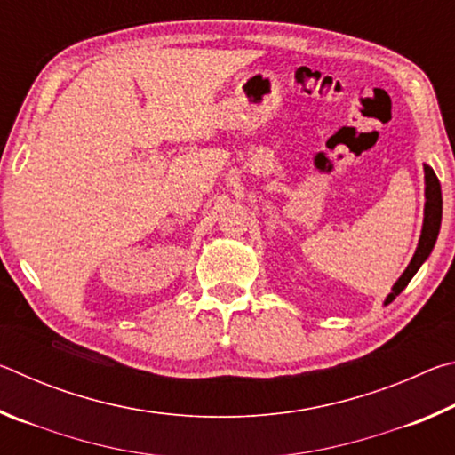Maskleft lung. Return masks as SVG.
Here are the masks:
<instances>
[{
	"label": "left lung",
	"mask_w": 455,
	"mask_h": 455,
	"mask_svg": "<svg viewBox=\"0 0 455 455\" xmlns=\"http://www.w3.org/2000/svg\"><path fill=\"white\" fill-rule=\"evenodd\" d=\"M426 171V217H423V228H421V236H419V244L415 249V255L411 259V263L407 265L403 275L399 276V281L394 284V289L385 299V303H391L394 299L402 292L407 283L413 279V275L418 273V268L423 265V260L429 257L431 249L437 241V235H440V225H442V187L440 180L434 172V168H429L427 164L423 166Z\"/></svg>",
	"instance_id": "obj_1"
}]
</instances>
